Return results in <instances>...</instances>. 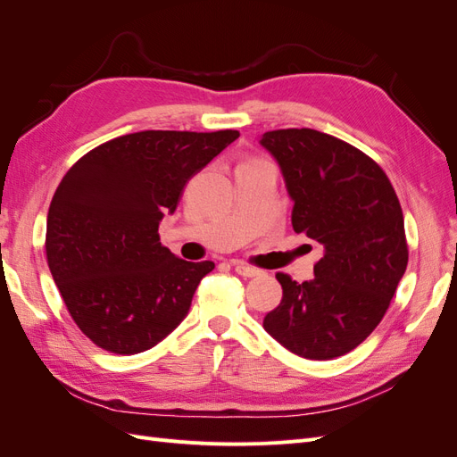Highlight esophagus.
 Returning <instances> with one entry per match:
<instances>
[{"label": "esophagus", "instance_id": "esophagus-1", "mask_svg": "<svg viewBox=\"0 0 457 457\" xmlns=\"http://www.w3.org/2000/svg\"><path fill=\"white\" fill-rule=\"evenodd\" d=\"M234 270H237L244 278H253V276H259L261 270L250 265H244V262H234Z\"/></svg>", "mask_w": 457, "mask_h": 457}]
</instances>
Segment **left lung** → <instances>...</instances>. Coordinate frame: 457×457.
Masks as SVG:
<instances>
[{"label": "left lung", "instance_id": "left-lung-1", "mask_svg": "<svg viewBox=\"0 0 457 457\" xmlns=\"http://www.w3.org/2000/svg\"><path fill=\"white\" fill-rule=\"evenodd\" d=\"M261 145L280 163L294 230L324 247L311 282L276 274L282 301L262 328L309 361L347 354L378 328L408 265L396 192L378 162L328 133L276 129Z\"/></svg>", "mask_w": 457, "mask_h": 457}]
</instances>
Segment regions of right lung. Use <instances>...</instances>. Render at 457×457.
<instances>
[{
  "mask_svg": "<svg viewBox=\"0 0 457 457\" xmlns=\"http://www.w3.org/2000/svg\"><path fill=\"white\" fill-rule=\"evenodd\" d=\"M240 137L234 129L139 131L81 156L47 213V265L72 320L96 347L137 354L181 324L213 261L162 245L158 227L188 179Z\"/></svg>",
  "mask_w": 457,
  "mask_h": 457,
  "instance_id": "obj_1",
  "label": "right lung"
}]
</instances>
